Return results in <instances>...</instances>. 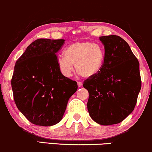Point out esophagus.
Masks as SVG:
<instances>
[{
	"label": "esophagus",
	"instance_id": "1",
	"mask_svg": "<svg viewBox=\"0 0 152 152\" xmlns=\"http://www.w3.org/2000/svg\"><path fill=\"white\" fill-rule=\"evenodd\" d=\"M77 84H78V87H81L82 85H83V83H82V82H81V81H78Z\"/></svg>",
	"mask_w": 152,
	"mask_h": 152
}]
</instances>
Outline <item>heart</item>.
<instances>
[{"label":"heart","mask_w":152,"mask_h":152,"mask_svg":"<svg viewBox=\"0 0 152 152\" xmlns=\"http://www.w3.org/2000/svg\"><path fill=\"white\" fill-rule=\"evenodd\" d=\"M105 49L99 44L91 42H76L69 45L64 51V55L56 59L58 69L66 77H70L76 71L83 77H94L101 71L104 64Z\"/></svg>","instance_id":"heart-1"}]
</instances>
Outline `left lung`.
<instances>
[{"label": "left lung", "mask_w": 152, "mask_h": 152, "mask_svg": "<svg viewBox=\"0 0 152 152\" xmlns=\"http://www.w3.org/2000/svg\"><path fill=\"white\" fill-rule=\"evenodd\" d=\"M105 60L101 71L84 82L91 118L102 125L121 122L134 110L141 89L140 63L120 37H100Z\"/></svg>", "instance_id": "1"}]
</instances>
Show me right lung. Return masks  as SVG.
Masks as SVG:
<instances>
[{
	"instance_id": "1",
	"label": "right lung",
	"mask_w": 152,
	"mask_h": 152,
	"mask_svg": "<svg viewBox=\"0 0 152 152\" xmlns=\"http://www.w3.org/2000/svg\"><path fill=\"white\" fill-rule=\"evenodd\" d=\"M64 39H38L15 65L11 86L16 106L32 124L49 127L61 120L76 81L60 72L56 54Z\"/></svg>"
}]
</instances>
